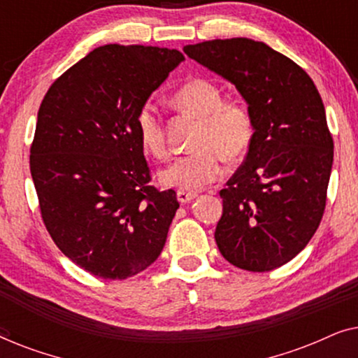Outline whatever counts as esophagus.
Wrapping results in <instances>:
<instances>
[{
  "instance_id": "obj_1",
  "label": "esophagus",
  "mask_w": 358,
  "mask_h": 358,
  "mask_svg": "<svg viewBox=\"0 0 358 358\" xmlns=\"http://www.w3.org/2000/svg\"><path fill=\"white\" fill-rule=\"evenodd\" d=\"M197 199V192H187V190H178V200L180 203H189Z\"/></svg>"
}]
</instances>
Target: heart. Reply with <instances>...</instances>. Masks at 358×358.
Instances as JSON below:
<instances>
[{"label": "heart", "mask_w": 358, "mask_h": 358, "mask_svg": "<svg viewBox=\"0 0 358 358\" xmlns=\"http://www.w3.org/2000/svg\"><path fill=\"white\" fill-rule=\"evenodd\" d=\"M176 109L199 119L192 153L179 156L161 171L163 187L200 190L222 178L223 159L238 161L252 143L254 122L243 102L223 99V92L213 81L197 78L185 83L171 96ZM135 131L140 146L153 158H164V127L153 102L146 101L135 114Z\"/></svg>", "instance_id": "b5f03b06"}]
</instances>
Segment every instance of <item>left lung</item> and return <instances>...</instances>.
<instances>
[{
	"label": "left lung",
	"mask_w": 358,
	"mask_h": 358,
	"mask_svg": "<svg viewBox=\"0 0 358 358\" xmlns=\"http://www.w3.org/2000/svg\"><path fill=\"white\" fill-rule=\"evenodd\" d=\"M200 65L231 83L252 115L246 159L220 190L215 241L229 264L267 272L292 261L320 227L334 143L306 71L252 38L185 45Z\"/></svg>",
	"instance_id": "obj_1"
}]
</instances>
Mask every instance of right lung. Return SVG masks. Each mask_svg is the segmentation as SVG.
I'll return each instance as SVG.
<instances>
[{
  "label": "right lung",
  "instance_id": "obj_1",
  "mask_svg": "<svg viewBox=\"0 0 358 358\" xmlns=\"http://www.w3.org/2000/svg\"><path fill=\"white\" fill-rule=\"evenodd\" d=\"M184 60L169 48L97 47L43 97L31 146L42 218L58 249L92 275L129 278L163 251L179 202L150 184L135 114Z\"/></svg>",
  "mask_w": 358,
  "mask_h": 358
}]
</instances>
